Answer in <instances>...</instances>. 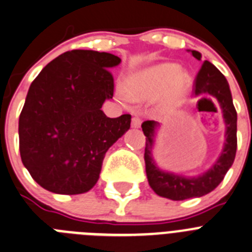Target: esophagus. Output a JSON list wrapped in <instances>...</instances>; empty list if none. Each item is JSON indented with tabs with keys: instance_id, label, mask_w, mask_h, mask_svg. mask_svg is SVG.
I'll return each mask as SVG.
<instances>
[{
	"instance_id": "1",
	"label": "esophagus",
	"mask_w": 252,
	"mask_h": 252,
	"mask_svg": "<svg viewBox=\"0 0 252 252\" xmlns=\"http://www.w3.org/2000/svg\"><path fill=\"white\" fill-rule=\"evenodd\" d=\"M140 124H142V122H140L139 118L134 117L131 119V126H133V128H139Z\"/></svg>"
}]
</instances>
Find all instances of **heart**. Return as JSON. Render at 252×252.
Here are the masks:
<instances>
[{
  "mask_svg": "<svg viewBox=\"0 0 252 252\" xmlns=\"http://www.w3.org/2000/svg\"><path fill=\"white\" fill-rule=\"evenodd\" d=\"M189 84V76L180 67L171 63L148 67L131 76L128 80V90L133 98L144 99L157 98L165 93V105H174L181 100Z\"/></svg>",
  "mask_w": 252,
  "mask_h": 252,
  "instance_id": "heart-1",
  "label": "heart"
}]
</instances>
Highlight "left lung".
<instances>
[{
    "instance_id": "8db88e82",
    "label": "left lung",
    "mask_w": 252,
    "mask_h": 252,
    "mask_svg": "<svg viewBox=\"0 0 252 252\" xmlns=\"http://www.w3.org/2000/svg\"><path fill=\"white\" fill-rule=\"evenodd\" d=\"M191 53L197 60H201V54L198 51L192 50ZM193 93L196 95L207 96V98L215 96L221 105L226 123V143L221 157L215 163L214 167L208 169L202 176L186 178V177L160 171L157 165L154 164V160L152 158L154 129L157 123L154 121H146L142 124L143 133L146 135L144 160H146V172L149 186L158 196L173 199V201L201 197L214 191L222 182L236 156L237 113L233 106L227 80L222 75V72L215 65L211 64L210 61H203L202 66L197 72L193 81Z\"/></svg>"
}]
</instances>
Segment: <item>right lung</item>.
Masks as SVG:
<instances>
[{
    "label": "right lung",
    "instance_id": "right-lung-1",
    "mask_svg": "<svg viewBox=\"0 0 252 252\" xmlns=\"http://www.w3.org/2000/svg\"><path fill=\"white\" fill-rule=\"evenodd\" d=\"M121 59L71 50L46 65L20 114V154L31 177L59 194L88 192L98 182L106 151L130 128V114L101 110L114 94L110 67Z\"/></svg>",
    "mask_w": 252,
    "mask_h": 252
}]
</instances>
